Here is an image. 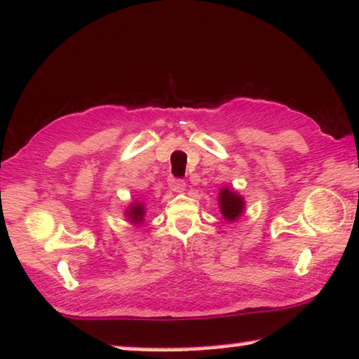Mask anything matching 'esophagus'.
Segmentation results:
<instances>
[{"label": "esophagus", "mask_w": 359, "mask_h": 359, "mask_svg": "<svg viewBox=\"0 0 359 359\" xmlns=\"http://www.w3.org/2000/svg\"><path fill=\"white\" fill-rule=\"evenodd\" d=\"M168 185H169L170 190L175 191V194H182V191H185V182H184V180H179V179L170 177V179L168 180Z\"/></svg>", "instance_id": "obj_1"}]
</instances>
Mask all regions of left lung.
<instances>
[{
  "label": "left lung",
  "instance_id": "left-lung-1",
  "mask_svg": "<svg viewBox=\"0 0 359 359\" xmlns=\"http://www.w3.org/2000/svg\"><path fill=\"white\" fill-rule=\"evenodd\" d=\"M219 210H221L222 217L226 219L227 222H235L237 219L243 216L245 208H247V203H245V198L229 187H222L219 190Z\"/></svg>",
  "mask_w": 359,
  "mask_h": 359
}]
</instances>
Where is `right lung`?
I'll return each mask as SVG.
<instances>
[{
  "label": "right lung",
  "instance_id": "obj_1",
  "mask_svg": "<svg viewBox=\"0 0 359 359\" xmlns=\"http://www.w3.org/2000/svg\"><path fill=\"white\" fill-rule=\"evenodd\" d=\"M145 214H147L145 203L138 201V200L132 201L124 211V216L127 219V222H130L132 226H135V227L142 226L143 221H145Z\"/></svg>",
  "mask_w": 359,
  "mask_h": 359
}]
</instances>
